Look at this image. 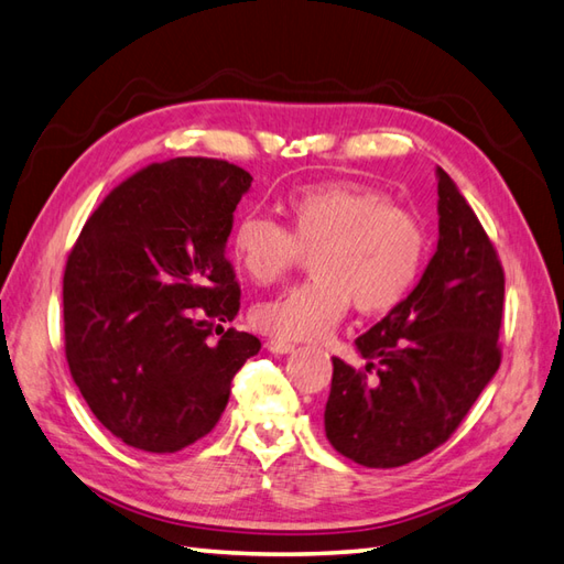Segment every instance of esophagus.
<instances>
[{"label":"esophagus","mask_w":564,"mask_h":564,"mask_svg":"<svg viewBox=\"0 0 564 564\" xmlns=\"http://www.w3.org/2000/svg\"><path fill=\"white\" fill-rule=\"evenodd\" d=\"M265 347H268V352H272V355H290V352H294V345L292 343H282V340H268Z\"/></svg>","instance_id":"obj_1"}]
</instances>
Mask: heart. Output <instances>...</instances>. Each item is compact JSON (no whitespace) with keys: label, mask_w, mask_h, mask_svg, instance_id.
<instances>
[{"label":"heart","mask_w":564,"mask_h":564,"mask_svg":"<svg viewBox=\"0 0 564 564\" xmlns=\"http://www.w3.org/2000/svg\"><path fill=\"white\" fill-rule=\"evenodd\" d=\"M286 227L248 212L231 231V253L256 284H272L311 256V278L253 308L274 340H321L352 299L359 314L393 311L417 284L427 234L412 212L359 183L302 185L282 203Z\"/></svg>","instance_id":"obj_1"}]
</instances>
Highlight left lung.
<instances>
[{
  "label": "left lung",
  "mask_w": 564,
  "mask_h": 564,
  "mask_svg": "<svg viewBox=\"0 0 564 564\" xmlns=\"http://www.w3.org/2000/svg\"><path fill=\"white\" fill-rule=\"evenodd\" d=\"M436 181L440 241L417 286L355 340L365 371L333 359L325 436L367 468L405 466L442 446L502 361L505 270L456 183L444 169Z\"/></svg>",
  "instance_id": "obj_1"
}]
</instances>
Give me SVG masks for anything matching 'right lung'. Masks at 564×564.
Instances as JSON below:
<instances>
[{"instance_id": "add662e5", "label": "right lung", "mask_w": 564, "mask_h": 564, "mask_svg": "<svg viewBox=\"0 0 564 564\" xmlns=\"http://www.w3.org/2000/svg\"><path fill=\"white\" fill-rule=\"evenodd\" d=\"M250 183L219 159L152 164L98 205L72 248L67 365L96 420L128 446L173 454L203 440L258 355L256 335L224 328L241 306L227 239Z\"/></svg>"}]
</instances>
